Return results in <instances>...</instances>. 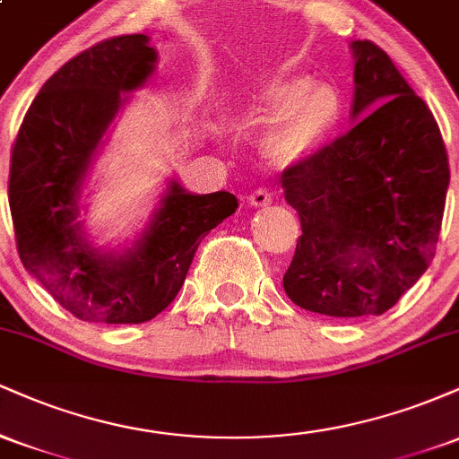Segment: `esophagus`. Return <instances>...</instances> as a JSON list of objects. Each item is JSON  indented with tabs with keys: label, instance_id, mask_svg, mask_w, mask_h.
Masks as SVG:
<instances>
[{
	"label": "esophagus",
	"instance_id": "obj_1",
	"mask_svg": "<svg viewBox=\"0 0 459 459\" xmlns=\"http://www.w3.org/2000/svg\"><path fill=\"white\" fill-rule=\"evenodd\" d=\"M247 200H250V204H255V207H267L273 200V192L270 187H256Z\"/></svg>",
	"mask_w": 459,
	"mask_h": 459
}]
</instances>
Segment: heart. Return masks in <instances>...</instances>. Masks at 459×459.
I'll return each instance as SVG.
<instances>
[{
	"mask_svg": "<svg viewBox=\"0 0 459 459\" xmlns=\"http://www.w3.org/2000/svg\"><path fill=\"white\" fill-rule=\"evenodd\" d=\"M341 118V94L330 83L293 77L276 83L244 112L246 125H272L267 151L276 161L304 157L334 129Z\"/></svg>",
	"mask_w": 459,
	"mask_h": 459,
	"instance_id": "1",
	"label": "heart"
}]
</instances>
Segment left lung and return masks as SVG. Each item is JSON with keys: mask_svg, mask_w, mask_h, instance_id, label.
Wrapping results in <instances>:
<instances>
[{"mask_svg": "<svg viewBox=\"0 0 459 459\" xmlns=\"http://www.w3.org/2000/svg\"><path fill=\"white\" fill-rule=\"evenodd\" d=\"M356 56L345 135L284 168V198L299 215L289 299L328 317L382 315L436 255L449 157L428 103L371 40Z\"/></svg>", "mask_w": 459, "mask_h": 459, "instance_id": "left-lung-1", "label": "left lung"}]
</instances>
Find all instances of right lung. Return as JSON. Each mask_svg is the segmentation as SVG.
Instances as JSON below:
<instances>
[{"label": "right lung", "instance_id": "right-lung-1", "mask_svg": "<svg viewBox=\"0 0 459 459\" xmlns=\"http://www.w3.org/2000/svg\"><path fill=\"white\" fill-rule=\"evenodd\" d=\"M144 34L101 40L68 60L36 94L10 155L8 203L21 261L77 319L144 324L183 287L200 241L235 213L229 192L196 196L172 181L144 235L120 256L79 235L77 192L125 97L155 68Z\"/></svg>", "mask_w": 459, "mask_h": 459}]
</instances>
